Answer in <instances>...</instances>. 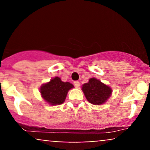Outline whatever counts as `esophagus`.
I'll return each instance as SVG.
<instances>
[{
	"instance_id": "esophagus-1",
	"label": "esophagus",
	"mask_w": 150,
	"mask_h": 150,
	"mask_svg": "<svg viewBox=\"0 0 150 150\" xmlns=\"http://www.w3.org/2000/svg\"><path fill=\"white\" fill-rule=\"evenodd\" d=\"M74 85H75V87H77V88H78V87H80V82H78V81H75V82H74Z\"/></svg>"
}]
</instances>
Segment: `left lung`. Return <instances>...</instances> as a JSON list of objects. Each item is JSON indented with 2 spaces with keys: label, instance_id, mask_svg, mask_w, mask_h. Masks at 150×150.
<instances>
[{
  "label": "left lung",
  "instance_id": "8db88e82",
  "mask_svg": "<svg viewBox=\"0 0 150 150\" xmlns=\"http://www.w3.org/2000/svg\"><path fill=\"white\" fill-rule=\"evenodd\" d=\"M82 90L86 99L94 105L104 104L112 94V89L95 77L89 80L82 87Z\"/></svg>",
  "mask_w": 150,
  "mask_h": 150
}]
</instances>
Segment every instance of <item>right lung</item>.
<instances>
[{"label": "right lung", "mask_w": 150, "mask_h": 150, "mask_svg": "<svg viewBox=\"0 0 150 150\" xmlns=\"http://www.w3.org/2000/svg\"><path fill=\"white\" fill-rule=\"evenodd\" d=\"M72 88H74L73 84L64 82L59 77H55L49 82L43 84L39 90L42 99L46 102L51 106H56L64 102L68 91Z\"/></svg>", "instance_id": "right-lung-1"}]
</instances>
